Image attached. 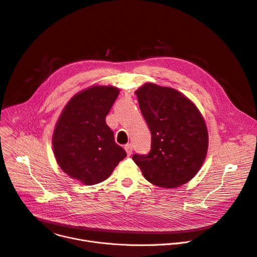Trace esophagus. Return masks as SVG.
Instances as JSON below:
<instances>
[{
	"instance_id": "1",
	"label": "esophagus",
	"mask_w": 257,
	"mask_h": 257,
	"mask_svg": "<svg viewBox=\"0 0 257 257\" xmlns=\"http://www.w3.org/2000/svg\"><path fill=\"white\" fill-rule=\"evenodd\" d=\"M125 150H126V152H127V155H128V156H131L132 151H133L132 145H131V144H127V145L125 146Z\"/></svg>"
}]
</instances>
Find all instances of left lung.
Returning a JSON list of instances; mask_svg holds the SVG:
<instances>
[{"label": "left lung", "instance_id": "1", "mask_svg": "<svg viewBox=\"0 0 257 257\" xmlns=\"http://www.w3.org/2000/svg\"><path fill=\"white\" fill-rule=\"evenodd\" d=\"M152 134L148 155L134 154L133 161L144 177L163 188H176L190 181L207 156L209 135L195 106L175 89L145 83L135 92Z\"/></svg>", "mask_w": 257, "mask_h": 257}]
</instances>
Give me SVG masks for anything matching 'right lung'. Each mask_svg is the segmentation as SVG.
Returning a JSON list of instances; mask_svg holds the SVG:
<instances>
[{"instance_id":"right-lung-1","label":"right lung","mask_w":257,"mask_h":257,"mask_svg":"<svg viewBox=\"0 0 257 257\" xmlns=\"http://www.w3.org/2000/svg\"><path fill=\"white\" fill-rule=\"evenodd\" d=\"M118 93L111 85L83 90L68 102L57 122L53 136L56 160L65 174L84 185L106 180L127 156L105 123Z\"/></svg>"}]
</instances>
